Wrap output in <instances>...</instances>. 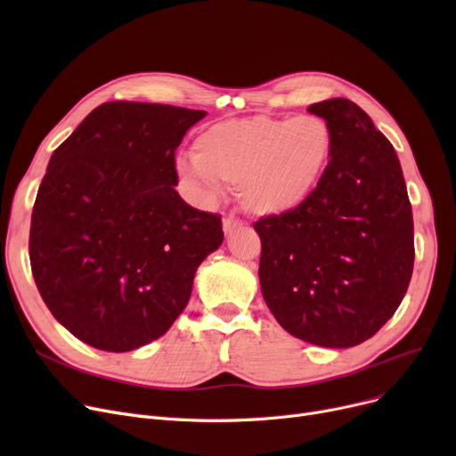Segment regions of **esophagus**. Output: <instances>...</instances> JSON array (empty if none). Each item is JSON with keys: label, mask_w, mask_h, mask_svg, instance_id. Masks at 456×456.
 I'll return each mask as SVG.
<instances>
[{"label": "esophagus", "mask_w": 456, "mask_h": 456, "mask_svg": "<svg viewBox=\"0 0 456 456\" xmlns=\"http://www.w3.org/2000/svg\"><path fill=\"white\" fill-rule=\"evenodd\" d=\"M237 228H240V221H237L233 215H226L224 219H223V230H224V233L230 235V233L235 232Z\"/></svg>", "instance_id": "34e87169"}]
</instances>
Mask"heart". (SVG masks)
<instances>
[{
  "label": "heart",
  "instance_id": "obj_1",
  "mask_svg": "<svg viewBox=\"0 0 456 456\" xmlns=\"http://www.w3.org/2000/svg\"><path fill=\"white\" fill-rule=\"evenodd\" d=\"M334 148L330 124L317 115L273 118L254 115L211 124L194 141V161L180 175H206L240 185V200L254 216H281L305 206L319 187Z\"/></svg>",
  "mask_w": 456,
  "mask_h": 456
}]
</instances>
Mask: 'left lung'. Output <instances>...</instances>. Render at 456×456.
<instances>
[{"mask_svg": "<svg viewBox=\"0 0 456 456\" xmlns=\"http://www.w3.org/2000/svg\"><path fill=\"white\" fill-rule=\"evenodd\" d=\"M308 111L332 127L330 163L305 206L254 224L259 284L281 329L346 349L399 308L414 269V221L399 158L370 115L346 98Z\"/></svg>", "mask_w": 456, "mask_h": 456, "instance_id": "8db88e82", "label": "left lung"}]
</instances>
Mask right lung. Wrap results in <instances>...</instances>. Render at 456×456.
<instances>
[{
  "mask_svg": "<svg viewBox=\"0 0 456 456\" xmlns=\"http://www.w3.org/2000/svg\"><path fill=\"white\" fill-rule=\"evenodd\" d=\"M204 117L107 102L52 154L31 215V271L52 315L94 349L127 353L161 338L224 240L221 216L175 187V151Z\"/></svg>",
  "mask_w": 456,
  "mask_h": 456,
  "instance_id": "right-lung-1",
  "label": "right lung"
}]
</instances>
